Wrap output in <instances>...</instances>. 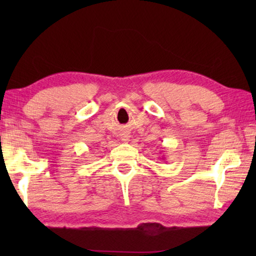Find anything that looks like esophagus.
Segmentation results:
<instances>
[{
	"label": "esophagus",
	"mask_w": 256,
	"mask_h": 256,
	"mask_svg": "<svg viewBox=\"0 0 256 256\" xmlns=\"http://www.w3.org/2000/svg\"><path fill=\"white\" fill-rule=\"evenodd\" d=\"M129 138H130V135L129 134H122V136H121V140H122V142H128L129 141Z\"/></svg>",
	"instance_id": "esophagus-1"
}]
</instances>
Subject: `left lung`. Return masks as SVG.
Wrapping results in <instances>:
<instances>
[{"mask_svg": "<svg viewBox=\"0 0 256 256\" xmlns=\"http://www.w3.org/2000/svg\"><path fill=\"white\" fill-rule=\"evenodd\" d=\"M162 160H163V158H162Z\"/></svg>", "mask_w": 256, "mask_h": 256, "instance_id": "8db88e82", "label": "left lung"}]
</instances>
